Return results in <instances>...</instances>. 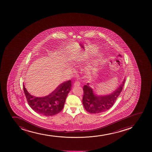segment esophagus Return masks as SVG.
Wrapping results in <instances>:
<instances>
[{"label":"esophagus","instance_id":"obj_1","mask_svg":"<svg viewBox=\"0 0 152 152\" xmlns=\"http://www.w3.org/2000/svg\"><path fill=\"white\" fill-rule=\"evenodd\" d=\"M74 86H80V82L79 81H76L75 83H74Z\"/></svg>","mask_w":152,"mask_h":152}]
</instances>
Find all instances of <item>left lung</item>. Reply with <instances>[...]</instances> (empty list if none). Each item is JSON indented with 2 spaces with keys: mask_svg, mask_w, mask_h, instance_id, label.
<instances>
[{
  "mask_svg": "<svg viewBox=\"0 0 152 152\" xmlns=\"http://www.w3.org/2000/svg\"><path fill=\"white\" fill-rule=\"evenodd\" d=\"M119 56H121L120 55ZM124 82L125 79L114 91L106 96H98L94 93L93 89L89 86L88 83L84 86L82 102L86 111L92 114H98L110 109L121 93Z\"/></svg>",
  "mask_w": 152,
  "mask_h": 152,
  "instance_id": "obj_1",
  "label": "left lung"
}]
</instances>
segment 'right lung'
Masks as SVG:
<instances>
[{
    "instance_id": "right-lung-1",
    "label": "right lung",
    "mask_w": 152,
    "mask_h": 152,
    "mask_svg": "<svg viewBox=\"0 0 152 152\" xmlns=\"http://www.w3.org/2000/svg\"><path fill=\"white\" fill-rule=\"evenodd\" d=\"M71 84V80L63 82L49 95L43 97L31 95L24 86L23 89L28 103L32 109L43 116H50L58 114L63 109Z\"/></svg>"
}]
</instances>
